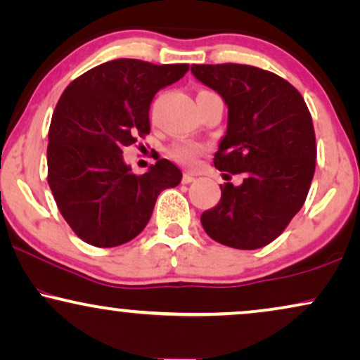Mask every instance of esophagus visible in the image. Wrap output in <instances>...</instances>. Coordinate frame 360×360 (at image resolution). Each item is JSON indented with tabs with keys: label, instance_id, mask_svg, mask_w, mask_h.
<instances>
[{
	"label": "esophagus",
	"instance_id": "obj_1",
	"mask_svg": "<svg viewBox=\"0 0 360 360\" xmlns=\"http://www.w3.org/2000/svg\"><path fill=\"white\" fill-rule=\"evenodd\" d=\"M193 181H194V174H193V172H184L183 183H184V184H189V183H193Z\"/></svg>",
	"mask_w": 360,
	"mask_h": 360
}]
</instances>
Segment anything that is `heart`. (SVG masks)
<instances>
[{"label": "heart", "mask_w": 360, "mask_h": 360, "mask_svg": "<svg viewBox=\"0 0 360 360\" xmlns=\"http://www.w3.org/2000/svg\"><path fill=\"white\" fill-rule=\"evenodd\" d=\"M201 153H202V148L199 146V144L184 143V144H177V146L172 148L171 156L174 158L176 161L184 162V165H193Z\"/></svg>", "instance_id": "heart-1"}]
</instances>
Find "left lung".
<instances>
[{
    "mask_svg": "<svg viewBox=\"0 0 360 360\" xmlns=\"http://www.w3.org/2000/svg\"><path fill=\"white\" fill-rule=\"evenodd\" d=\"M191 72L227 106L214 166L244 174L243 184L221 186V201L201 216L204 231L229 248H264L301 211L311 188L317 156L311 112L292 84L261 68L193 65Z\"/></svg>",
    "mask_w": 360,
    "mask_h": 360,
    "instance_id": "left-lung-1",
    "label": "left lung"
}]
</instances>
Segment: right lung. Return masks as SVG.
<instances>
[{"label":"right lung","instance_id":"obj_1","mask_svg":"<svg viewBox=\"0 0 360 360\" xmlns=\"http://www.w3.org/2000/svg\"><path fill=\"white\" fill-rule=\"evenodd\" d=\"M188 70V65L115 59L86 71L59 98L48 134V184L59 212L84 243L96 248L129 243L151 219L161 191L183 179L167 159L136 176L122 148L149 133L154 94Z\"/></svg>","mask_w":360,"mask_h":360}]
</instances>
